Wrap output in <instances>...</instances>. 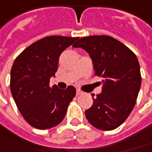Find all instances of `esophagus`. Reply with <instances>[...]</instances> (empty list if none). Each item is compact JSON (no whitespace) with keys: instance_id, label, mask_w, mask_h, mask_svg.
<instances>
[{"instance_id":"esophagus-1","label":"esophagus","mask_w":152,"mask_h":152,"mask_svg":"<svg viewBox=\"0 0 152 152\" xmlns=\"http://www.w3.org/2000/svg\"><path fill=\"white\" fill-rule=\"evenodd\" d=\"M76 94H77L78 96H79V95H81L82 92L80 91V90H78V89H77V91H76Z\"/></svg>"}]
</instances>
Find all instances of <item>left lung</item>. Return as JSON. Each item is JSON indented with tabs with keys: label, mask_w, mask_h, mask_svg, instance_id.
<instances>
[{
	"label": "left lung",
	"mask_w": 152,
	"mask_h": 152,
	"mask_svg": "<svg viewBox=\"0 0 152 152\" xmlns=\"http://www.w3.org/2000/svg\"><path fill=\"white\" fill-rule=\"evenodd\" d=\"M73 48H81L92 58L94 74L102 78V92L93 98L85 112L89 123L99 130L112 131L121 125L136 104L141 86L140 66L135 53L108 35L80 39Z\"/></svg>",
	"instance_id": "left-lung-1"
}]
</instances>
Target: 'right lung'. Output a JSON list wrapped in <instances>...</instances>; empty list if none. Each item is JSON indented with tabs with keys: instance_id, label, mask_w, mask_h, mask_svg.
<instances>
[{
	"instance_id": "obj_1",
	"label": "right lung",
	"mask_w": 152,
	"mask_h": 152,
	"mask_svg": "<svg viewBox=\"0 0 152 152\" xmlns=\"http://www.w3.org/2000/svg\"><path fill=\"white\" fill-rule=\"evenodd\" d=\"M78 39L57 35L40 39L23 50L13 64L12 96L24 119L36 129L59 125L76 94L72 86L61 90L49 83L58 70L61 53Z\"/></svg>"
}]
</instances>
